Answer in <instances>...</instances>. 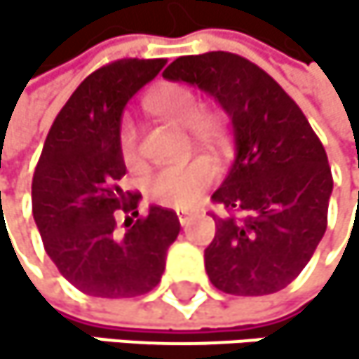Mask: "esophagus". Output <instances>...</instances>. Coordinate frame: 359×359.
<instances>
[{
  "instance_id": "1",
  "label": "esophagus",
  "mask_w": 359,
  "mask_h": 359,
  "mask_svg": "<svg viewBox=\"0 0 359 359\" xmlns=\"http://www.w3.org/2000/svg\"><path fill=\"white\" fill-rule=\"evenodd\" d=\"M176 215H178V222H181V226H185L191 219V213L189 211H176Z\"/></svg>"
}]
</instances>
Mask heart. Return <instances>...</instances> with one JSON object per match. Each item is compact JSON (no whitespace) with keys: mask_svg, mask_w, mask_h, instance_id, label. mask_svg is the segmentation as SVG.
<instances>
[{"mask_svg":"<svg viewBox=\"0 0 359 359\" xmlns=\"http://www.w3.org/2000/svg\"><path fill=\"white\" fill-rule=\"evenodd\" d=\"M146 107L159 120L168 125L189 131V135L204 146H217L224 135V122L217 114L202 111V103L198 94L185 86L165 83L146 96ZM118 148L122 161L129 168L140 165V148L137 133L133 125L125 122L118 133ZM213 183V168L196 159L185 165H172L157 172L148 181L146 194L148 198L172 209H189V206L202 196V191Z\"/></svg>","mask_w":359,"mask_h":359,"instance_id":"b5f03b06","label":"heart"}]
</instances>
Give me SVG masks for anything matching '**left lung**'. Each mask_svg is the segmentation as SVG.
I'll return each mask as SVG.
<instances>
[{
    "label": "left lung",
    "mask_w": 359,
    "mask_h": 359,
    "mask_svg": "<svg viewBox=\"0 0 359 359\" xmlns=\"http://www.w3.org/2000/svg\"><path fill=\"white\" fill-rule=\"evenodd\" d=\"M163 77L213 96L232 125L234 161L213 202L245 217H215V239L204 250L209 280L228 295L282 291L327 228L334 181L323 144L278 81L241 55H185Z\"/></svg>",
    "instance_id": "8db88e82"
}]
</instances>
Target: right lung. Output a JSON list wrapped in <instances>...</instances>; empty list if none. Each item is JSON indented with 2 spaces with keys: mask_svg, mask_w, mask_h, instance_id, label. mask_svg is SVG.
Returning <instances> with one entry per match:
<instances>
[{
  "mask_svg": "<svg viewBox=\"0 0 359 359\" xmlns=\"http://www.w3.org/2000/svg\"><path fill=\"white\" fill-rule=\"evenodd\" d=\"M163 66V57L118 60L88 75L53 120L34 172L32 211L45 250L60 273L92 297L153 291L181 232L176 213L161 206L128 218L125 233L115 230V213L137 217L142 198L120 187L127 174L118 148L122 111Z\"/></svg>",
  "mask_w": 359,
  "mask_h": 359,
  "instance_id": "add662e5",
  "label": "right lung"
}]
</instances>
